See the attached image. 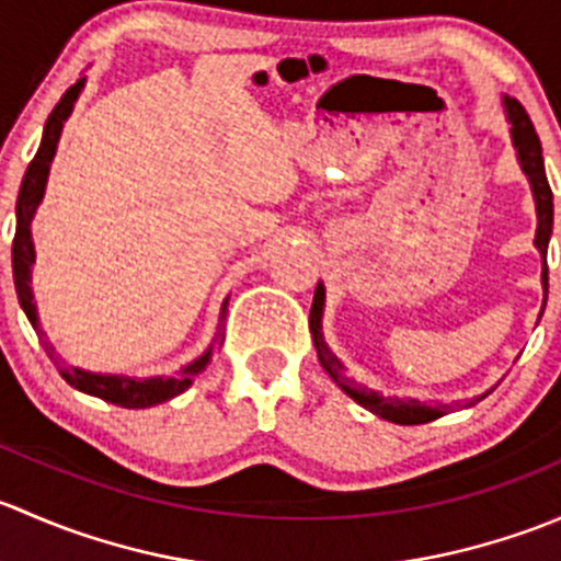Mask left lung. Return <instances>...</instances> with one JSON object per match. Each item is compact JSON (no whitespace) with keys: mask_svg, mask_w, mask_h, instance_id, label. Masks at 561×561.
I'll use <instances>...</instances> for the list:
<instances>
[{"mask_svg":"<svg viewBox=\"0 0 561 561\" xmlns=\"http://www.w3.org/2000/svg\"><path fill=\"white\" fill-rule=\"evenodd\" d=\"M505 113L507 122H511V138L513 146L518 151V162H522V171L526 173L531 184V195H535L537 206V233H535V247L542 254V290L548 296V241H551L553 230V195L551 186L546 179V165H542V146L540 138L535 133V124H531L529 113L524 111V105L518 100L505 98ZM322 307H325V287L322 282H317L314 301H312V314H309V328H312V339L317 347V358H320L322 369L331 375V380L336 382L350 399L358 401L360 407H366L369 412L380 415L382 421L399 423V426H417V423H428L434 417H443L448 407H428L417 399H399V396H382L375 390L358 386L353 377L344 371L342 360L331 353V347L322 339ZM485 396V393H483ZM483 396H478L474 401H480Z\"/></svg>","mask_w":561,"mask_h":561,"instance_id":"8db88e82","label":"left lung"}]
</instances>
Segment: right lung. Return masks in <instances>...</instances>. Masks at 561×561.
<instances>
[{"mask_svg": "<svg viewBox=\"0 0 561 561\" xmlns=\"http://www.w3.org/2000/svg\"><path fill=\"white\" fill-rule=\"evenodd\" d=\"M83 83H87V78L72 83V87L65 92V98H61L54 111H50L48 122H45V129H43V140H39V149L35 160H32L30 168H26L24 181H21L19 201H15V239H13L15 293H19L21 309H24L26 317H30L32 328H35L39 336H43V331H39L35 296H32V263H35V244H32L30 225H32V217H35L39 201H43L45 195V181H48L50 160H54L56 154V144H59L61 127H65L67 116L72 113V105H76ZM225 304H222V312H225ZM219 320H222V314H219ZM222 339H225L222 331L217 328V336H214V342L208 344V350L201 355V358L181 366L173 377H144V380H140V377H122V375H94V371L65 366L59 364V355H56L54 344H48L43 339V347L45 353H48V358L59 366V375L65 377V380L76 390H81V393H89V396H98V399L111 401V404L116 407H127V410H144V407L162 404V401L184 393V390L192 386V380L206 369L211 355L217 353L219 344H222Z\"/></svg>", "mask_w": 561, "mask_h": 561, "instance_id": "add662e5", "label": "right lung"}]
</instances>
